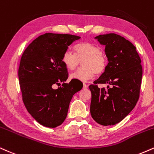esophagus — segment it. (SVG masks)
I'll return each instance as SVG.
<instances>
[{"label": "esophagus", "instance_id": "1", "mask_svg": "<svg viewBox=\"0 0 154 154\" xmlns=\"http://www.w3.org/2000/svg\"><path fill=\"white\" fill-rule=\"evenodd\" d=\"M88 88V85L86 84H84V88Z\"/></svg>", "mask_w": 154, "mask_h": 154}]
</instances>
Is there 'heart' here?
I'll use <instances>...</instances> for the list:
<instances>
[{"label": "heart", "mask_w": 154, "mask_h": 154, "mask_svg": "<svg viewBox=\"0 0 154 154\" xmlns=\"http://www.w3.org/2000/svg\"><path fill=\"white\" fill-rule=\"evenodd\" d=\"M75 55L66 50L62 55V62L68 70H73L81 62L82 68L70 75V79L81 81H88L101 74L106 67V58L102 49L90 42H82L74 46Z\"/></svg>", "instance_id": "heart-1"}]
</instances>
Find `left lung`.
Wrapping results in <instances>:
<instances>
[{
  "label": "left lung",
  "mask_w": 154,
  "mask_h": 154,
  "mask_svg": "<svg viewBox=\"0 0 154 154\" xmlns=\"http://www.w3.org/2000/svg\"><path fill=\"white\" fill-rule=\"evenodd\" d=\"M105 46L108 64L104 72L94 84L90 112L92 118L102 125H114L129 114L139 99L143 69L136 48L130 41L116 34L96 37ZM107 84L108 89L98 84Z\"/></svg>",
  "instance_id": "1"
}]
</instances>
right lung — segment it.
<instances>
[{
    "label": "right lung",
    "mask_w": 154,
    "mask_h": 154,
    "mask_svg": "<svg viewBox=\"0 0 154 154\" xmlns=\"http://www.w3.org/2000/svg\"><path fill=\"white\" fill-rule=\"evenodd\" d=\"M80 37L46 33L36 38L23 52L20 61L19 79L23 104L42 125L56 128L64 122L72 97L82 88L75 82L66 83L67 68L62 62L63 52ZM62 87L57 90L54 85Z\"/></svg>",
    "instance_id": "1"
}]
</instances>
